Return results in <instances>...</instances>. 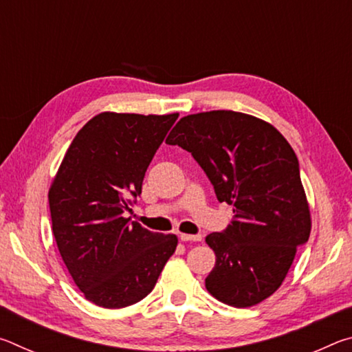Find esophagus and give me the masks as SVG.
<instances>
[{
    "mask_svg": "<svg viewBox=\"0 0 352 352\" xmlns=\"http://www.w3.org/2000/svg\"><path fill=\"white\" fill-rule=\"evenodd\" d=\"M180 239L183 242H197L201 241L200 234H180Z\"/></svg>",
    "mask_w": 352,
    "mask_h": 352,
    "instance_id": "34e87169",
    "label": "esophagus"
}]
</instances>
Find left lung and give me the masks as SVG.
<instances>
[{
    "label": "left lung",
    "instance_id": "1",
    "mask_svg": "<svg viewBox=\"0 0 352 352\" xmlns=\"http://www.w3.org/2000/svg\"><path fill=\"white\" fill-rule=\"evenodd\" d=\"M166 142L190 152L220 204L234 206L233 222L206 236L217 258L208 292L230 306L258 305L281 285L311 234L294 148L270 124L231 110L184 116Z\"/></svg>",
    "mask_w": 352,
    "mask_h": 352
}]
</instances>
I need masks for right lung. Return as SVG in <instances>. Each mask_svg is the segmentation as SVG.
I'll use <instances>...</instances> for the list:
<instances>
[{
	"instance_id": "right-lung-1",
	"label": "right lung",
	"mask_w": 352,
	"mask_h": 352,
	"mask_svg": "<svg viewBox=\"0 0 352 352\" xmlns=\"http://www.w3.org/2000/svg\"><path fill=\"white\" fill-rule=\"evenodd\" d=\"M178 115L100 113L65 153L50 189L58 252L88 301L132 306L153 290L177 236L130 222L155 152Z\"/></svg>"
}]
</instances>
